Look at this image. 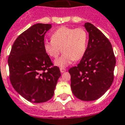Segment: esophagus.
<instances>
[{"instance_id":"esophagus-1","label":"esophagus","mask_w":125,"mask_h":125,"mask_svg":"<svg viewBox=\"0 0 125 125\" xmlns=\"http://www.w3.org/2000/svg\"><path fill=\"white\" fill-rule=\"evenodd\" d=\"M66 69H64V68H60V71H61V73H64V72H66Z\"/></svg>"}]
</instances>
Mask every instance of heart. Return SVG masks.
Here are the masks:
<instances>
[{
	"label": "heart",
	"mask_w": 125,
	"mask_h": 125,
	"mask_svg": "<svg viewBox=\"0 0 125 125\" xmlns=\"http://www.w3.org/2000/svg\"><path fill=\"white\" fill-rule=\"evenodd\" d=\"M50 42H45L43 47L50 57L60 58L54 62L57 66L65 68L73 61L80 60L85 54L87 45V34L83 28L62 26L52 33Z\"/></svg>",
	"instance_id": "heart-1"
}]
</instances>
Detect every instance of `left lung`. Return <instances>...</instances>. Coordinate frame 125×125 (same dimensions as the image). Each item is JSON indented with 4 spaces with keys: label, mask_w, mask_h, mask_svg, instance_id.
<instances>
[{
    "label": "left lung",
    "mask_w": 125,
    "mask_h": 125,
    "mask_svg": "<svg viewBox=\"0 0 125 125\" xmlns=\"http://www.w3.org/2000/svg\"><path fill=\"white\" fill-rule=\"evenodd\" d=\"M89 34L85 54L77 66L69 70L74 95L83 101H94L104 95L114 80L116 58L105 36L93 25L85 23Z\"/></svg>",
    "instance_id": "obj_1"
}]
</instances>
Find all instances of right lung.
Wrapping results in <instances>:
<instances>
[{"label":"right lung","mask_w":125,"mask_h":125,"mask_svg":"<svg viewBox=\"0 0 125 125\" xmlns=\"http://www.w3.org/2000/svg\"><path fill=\"white\" fill-rule=\"evenodd\" d=\"M51 24L36 23L16 38L8 58L9 78L16 92L29 102L52 98L61 72L44 50V38Z\"/></svg>","instance_id":"add662e5"}]
</instances>
